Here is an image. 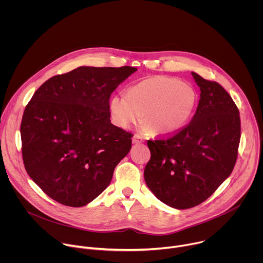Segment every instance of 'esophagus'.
<instances>
[{
	"label": "esophagus",
	"mask_w": 263,
	"mask_h": 263,
	"mask_svg": "<svg viewBox=\"0 0 263 263\" xmlns=\"http://www.w3.org/2000/svg\"><path fill=\"white\" fill-rule=\"evenodd\" d=\"M132 142H133V143H135V144H138V143L143 142V139H142V137H141L140 135L135 134V135L133 136V138H132Z\"/></svg>",
	"instance_id": "1"
}]
</instances>
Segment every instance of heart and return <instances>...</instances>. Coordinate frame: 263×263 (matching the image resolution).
<instances>
[{
    "label": "heart",
    "mask_w": 263,
    "mask_h": 263,
    "mask_svg": "<svg viewBox=\"0 0 263 263\" xmlns=\"http://www.w3.org/2000/svg\"><path fill=\"white\" fill-rule=\"evenodd\" d=\"M199 96L195 87L179 79L158 74L115 96L110 110L116 123L128 128L141 121L153 133L168 135L184 129L195 114Z\"/></svg>",
    "instance_id": "obj_1"
}]
</instances>
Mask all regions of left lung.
<instances>
[{"label": "left lung", "instance_id": "1", "mask_svg": "<svg viewBox=\"0 0 263 263\" xmlns=\"http://www.w3.org/2000/svg\"><path fill=\"white\" fill-rule=\"evenodd\" d=\"M193 77L201 98L190 124L173 135L147 140L151 158L144 180L164 204L187 209L206 201L232 173L240 141L239 110L215 81Z\"/></svg>", "mask_w": 263, "mask_h": 263}]
</instances>
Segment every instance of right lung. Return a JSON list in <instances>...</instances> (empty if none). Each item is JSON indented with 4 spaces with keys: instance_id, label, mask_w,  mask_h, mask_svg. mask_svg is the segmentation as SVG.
Here are the masks:
<instances>
[{
    "instance_id": "obj_1",
    "label": "right lung",
    "mask_w": 263,
    "mask_h": 263,
    "mask_svg": "<svg viewBox=\"0 0 263 263\" xmlns=\"http://www.w3.org/2000/svg\"><path fill=\"white\" fill-rule=\"evenodd\" d=\"M136 67L80 66L37 89L21 124L30 178L54 201L81 207L109 185L133 134L110 123L111 93Z\"/></svg>"
}]
</instances>
